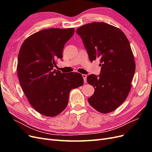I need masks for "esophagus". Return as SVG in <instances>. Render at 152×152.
Masks as SVG:
<instances>
[{
	"label": "esophagus",
	"mask_w": 152,
	"mask_h": 152,
	"mask_svg": "<svg viewBox=\"0 0 152 152\" xmlns=\"http://www.w3.org/2000/svg\"><path fill=\"white\" fill-rule=\"evenodd\" d=\"M82 76H83V77L84 79V83H87V75H82Z\"/></svg>",
	"instance_id": "34e87169"
}]
</instances>
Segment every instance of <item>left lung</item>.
Masks as SVG:
<instances>
[{"label":"left lung","instance_id":"obj_1","mask_svg":"<svg viewBox=\"0 0 152 152\" xmlns=\"http://www.w3.org/2000/svg\"><path fill=\"white\" fill-rule=\"evenodd\" d=\"M91 61L100 59L99 76H87L94 87L89 104L102 113L113 111L126 99L131 90L135 64L128 39L119 29L103 22H94L78 28Z\"/></svg>","mask_w":152,"mask_h":152}]
</instances>
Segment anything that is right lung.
<instances>
[{
  "mask_svg": "<svg viewBox=\"0 0 152 152\" xmlns=\"http://www.w3.org/2000/svg\"><path fill=\"white\" fill-rule=\"evenodd\" d=\"M74 33V28L45 29L28 37L21 46L17 65L20 85L31 106L44 116L61 113L70 91L84 84L80 73H62L54 69Z\"/></svg>",
  "mask_w": 152,
  "mask_h": 152,
  "instance_id": "1",
  "label": "right lung"
}]
</instances>
